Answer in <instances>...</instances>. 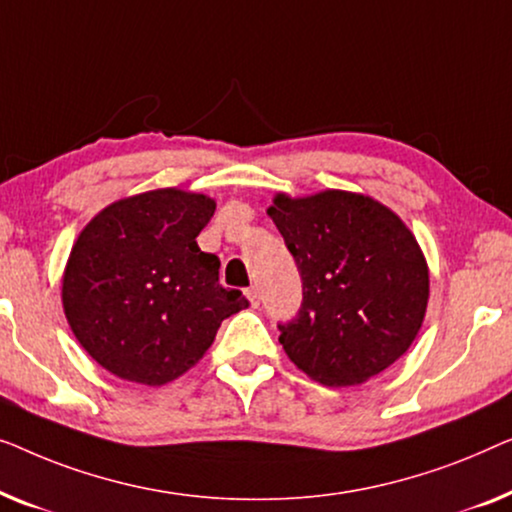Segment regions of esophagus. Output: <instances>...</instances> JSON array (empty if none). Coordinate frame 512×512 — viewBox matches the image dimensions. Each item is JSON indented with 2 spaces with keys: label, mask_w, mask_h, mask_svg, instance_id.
I'll return each mask as SVG.
<instances>
[{
  "label": "esophagus",
  "mask_w": 512,
  "mask_h": 512,
  "mask_svg": "<svg viewBox=\"0 0 512 512\" xmlns=\"http://www.w3.org/2000/svg\"><path fill=\"white\" fill-rule=\"evenodd\" d=\"M246 294H248L250 304H253V306L257 308V306H259V290H257V287H255V285H253V287H248V292H246Z\"/></svg>",
  "instance_id": "34e87169"
}]
</instances>
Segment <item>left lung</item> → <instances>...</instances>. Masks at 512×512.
<instances>
[{"instance_id": "8db88e82", "label": "left lung", "mask_w": 512, "mask_h": 512, "mask_svg": "<svg viewBox=\"0 0 512 512\" xmlns=\"http://www.w3.org/2000/svg\"><path fill=\"white\" fill-rule=\"evenodd\" d=\"M304 285L297 318L278 325L287 357L329 387L378 376L410 348L429 301L415 236L380 201L325 190L266 208Z\"/></svg>"}]
</instances>
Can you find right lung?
Here are the masks:
<instances>
[{
  "label": "right lung",
  "instance_id": "add662e5",
  "mask_svg": "<svg viewBox=\"0 0 512 512\" xmlns=\"http://www.w3.org/2000/svg\"><path fill=\"white\" fill-rule=\"evenodd\" d=\"M215 213L178 187L113 201L71 248L62 306L78 343L129 383L160 387L192 369L220 322L248 306L218 283L220 259L197 236Z\"/></svg>",
  "mask_w": 512,
  "mask_h": 512
}]
</instances>
